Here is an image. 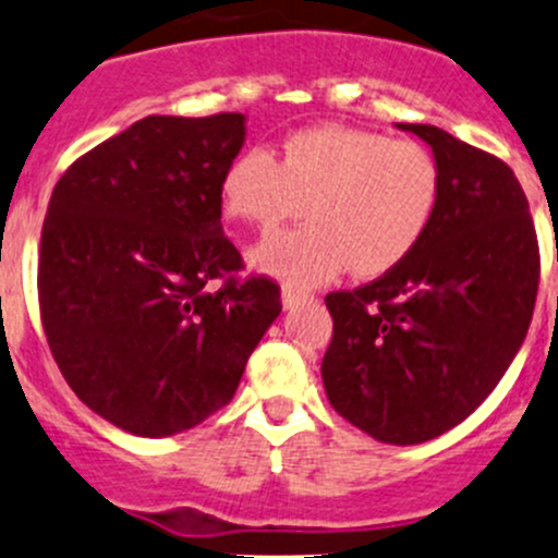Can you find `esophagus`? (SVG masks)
<instances>
[{"mask_svg":"<svg viewBox=\"0 0 558 558\" xmlns=\"http://www.w3.org/2000/svg\"><path fill=\"white\" fill-rule=\"evenodd\" d=\"M306 301H312V295H308V292L295 290V287H281V306L284 308H295Z\"/></svg>","mask_w":558,"mask_h":558,"instance_id":"esophagus-1","label":"esophagus"}]
</instances>
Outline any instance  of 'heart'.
Segmentation results:
<instances>
[{
	"label": "heart",
	"mask_w": 558,
	"mask_h": 558,
	"mask_svg": "<svg viewBox=\"0 0 558 558\" xmlns=\"http://www.w3.org/2000/svg\"><path fill=\"white\" fill-rule=\"evenodd\" d=\"M437 159L412 141L323 124L298 130L277 159L250 148L219 184L228 217L260 230L306 214L308 225L271 235L252 252L257 271L290 287L399 266L432 228L439 206Z\"/></svg>",
	"instance_id": "b5f03b06"
}]
</instances>
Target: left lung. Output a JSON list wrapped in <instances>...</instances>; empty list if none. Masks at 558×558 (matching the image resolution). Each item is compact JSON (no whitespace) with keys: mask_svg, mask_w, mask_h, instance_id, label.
I'll return each instance as SVG.
<instances>
[{"mask_svg":"<svg viewBox=\"0 0 558 558\" xmlns=\"http://www.w3.org/2000/svg\"><path fill=\"white\" fill-rule=\"evenodd\" d=\"M439 206L421 244L385 277L325 298L333 339L323 385L344 421L385 445L459 426L526 339L539 284L529 201L501 159L432 124Z\"/></svg>","mask_w":558,"mask_h":558,"instance_id":"obj_1","label":"left lung"}]
</instances>
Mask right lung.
<instances>
[{"label": "right lung", "instance_id": "add662e5", "mask_svg": "<svg viewBox=\"0 0 558 558\" xmlns=\"http://www.w3.org/2000/svg\"><path fill=\"white\" fill-rule=\"evenodd\" d=\"M244 141V113L146 116L53 186L43 328L75 396L121 432L173 437L222 410L279 317L274 281L230 277L241 255L219 222Z\"/></svg>", "mask_w": 558, "mask_h": 558}]
</instances>
